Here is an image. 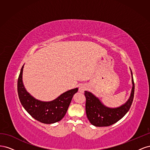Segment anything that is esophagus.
<instances>
[{"label":"esophagus","instance_id":"obj_1","mask_svg":"<svg viewBox=\"0 0 150 150\" xmlns=\"http://www.w3.org/2000/svg\"><path fill=\"white\" fill-rule=\"evenodd\" d=\"M86 89H87V86L84 84H81L79 88V91L80 93H84Z\"/></svg>","mask_w":150,"mask_h":150}]
</instances>
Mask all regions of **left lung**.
Masks as SVG:
<instances>
[{
  "label": "left lung",
  "mask_w": 150,
  "mask_h": 150,
  "mask_svg": "<svg viewBox=\"0 0 150 150\" xmlns=\"http://www.w3.org/2000/svg\"><path fill=\"white\" fill-rule=\"evenodd\" d=\"M131 72L133 83L131 96L128 101L119 108H107L104 106L99 99L94 96L92 93L84 91L86 115L93 125L98 127L112 125L120 120L129 111L133 101L134 93V83L131 70Z\"/></svg>",
  "instance_id": "1"
}]
</instances>
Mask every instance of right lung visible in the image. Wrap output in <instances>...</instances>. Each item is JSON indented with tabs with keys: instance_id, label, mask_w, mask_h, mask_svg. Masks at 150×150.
<instances>
[{
	"instance_id": "1",
	"label": "right lung",
	"mask_w": 150,
	"mask_h": 150,
	"mask_svg": "<svg viewBox=\"0 0 150 150\" xmlns=\"http://www.w3.org/2000/svg\"><path fill=\"white\" fill-rule=\"evenodd\" d=\"M22 67L17 81V92L22 106L36 120L44 124H51L61 121L67 111L73 95L78 92L75 88L62 94L54 101L42 102L37 100L26 91L22 83Z\"/></svg>"
}]
</instances>
